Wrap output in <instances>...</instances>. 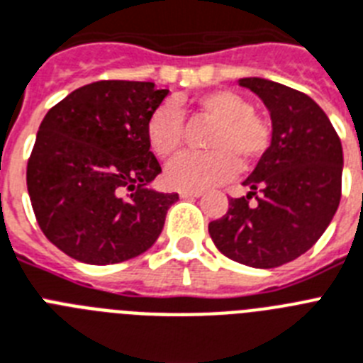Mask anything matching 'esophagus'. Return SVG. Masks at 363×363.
Returning a JSON list of instances; mask_svg holds the SVG:
<instances>
[{"instance_id": "esophagus-1", "label": "esophagus", "mask_w": 363, "mask_h": 363, "mask_svg": "<svg viewBox=\"0 0 363 363\" xmlns=\"http://www.w3.org/2000/svg\"><path fill=\"white\" fill-rule=\"evenodd\" d=\"M200 194H202L200 191H179L182 199H199Z\"/></svg>"}]
</instances>
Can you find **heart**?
I'll use <instances>...</instances> for the list:
<instances>
[{
	"mask_svg": "<svg viewBox=\"0 0 363 363\" xmlns=\"http://www.w3.org/2000/svg\"><path fill=\"white\" fill-rule=\"evenodd\" d=\"M196 109L215 125L206 137L208 152L184 154L167 167V182L182 191H202L223 184L242 167L256 163L271 146V128L252 111L239 92L218 89L196 98ZM146 139L160 160L178 154L185 140V122L176 101H167L152 113Z\"/></svg>",
	"mask_w": 363,
	"mask_h": 363,
	"instance_id": "b5f03b06",
	"label": "heart"
}]
</instances>
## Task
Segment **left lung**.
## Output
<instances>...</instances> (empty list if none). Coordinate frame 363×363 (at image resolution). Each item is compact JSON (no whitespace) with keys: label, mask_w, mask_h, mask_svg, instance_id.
I'll return each mask as SVG.
<instances>
[{"label":"left lung","mask_w":363,"mask_h":363,"mask_svg":"<svg viewBox=\"0 0 363 363\" xmlns=\"http://www.w3.org/2000/svg\"><path fill=\"white\" fill-rule=\"evenodd\" d=\"M239 85L267 106L272 139L242 182L248 194L230 199L228 211L209 223V235L233 262L280 267L310 250L328 228L341 199L343 150L325 111L308 94L262 77H242Z\"/></svg>","instance_id":"1"}]
</instances>
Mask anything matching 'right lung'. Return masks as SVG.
<instances>
[{"mask_svg":"<svg viewBox=\"0 0 363 363\" xmlns=\"http://www.w3.org/2000/svg\"><path fill=\"white\" fill-rule=\"evenodd\" d=\"M167 94L150 81L104 79L76 89L44 116L27 191L42 233L67 256L111 265L157 241L178 194L148 189L161 164L146 124Z\"/></svg>","mask_w":363,"mask_h":363,"instance_id":"add662e5","label":"right lung"}]
</instances>
